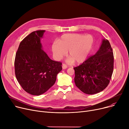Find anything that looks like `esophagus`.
Segmentation results:
<instances>
[{"label": "esophagus", "mask_w": 129, "mask_h": 129, "mask_svg": "<svg viewBox=\"0 0 129 129\" xmlns=\"http://www.w3.org/2000/svg\"><path fill=\"white\" fill-rule=\"evenodd\" d=\"M62 68H63V69H64V70L66 69L67 68V66L66 64H62Z\"/></svg>", "instance_id": "34e87169"}]
</instances>
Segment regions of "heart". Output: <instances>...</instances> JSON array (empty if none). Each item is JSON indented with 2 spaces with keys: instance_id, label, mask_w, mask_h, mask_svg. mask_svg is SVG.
<instances>
[{
  "instance_id": "heart-1",
  "label": "heart",
  "mask_w": 129,
  "mask_h": 129,
  "mask_svg": "<svg viewBox=\"0 0 129 129\" xmlns=\"http://www.w3.org/2000/svg\"><path fill=\"white\" fill-rule=\"evenodd\" d=\"M93 39L90 35L82 34H65L58 41L54 43L52 49L55 57L59 59L65 56L69 51L70 57L67 62L76 63H83L86 59L91 49Z\"/></svg>"
}]
</instances>
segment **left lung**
I'll return each mask as SVG.
<instances>
[{"label": "left lung", "mask_w": 129, "mask_h": 129, "mask_svg": "<svg viewBox=\"0 0 129 129\" xmlns=\"http://www.w3.org/2000/svg\"><path fill=\"white\" fill-rule=\"evenodd\" d=\"M113 63L111 45L109 41L103 39L100 47L94 55L89 56L82 64L74 68L76 86L88 94L103 91L110 83Z\"/></svg>", "instance_id": "left-lung-1"}]
</instances>
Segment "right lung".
<instances>
[{
  "instance_id": "right-lung-1",
  "label": "right lung",
  "mask_w": 129,
  "mask_h": 129,
  "mask_svg": "<svg viewBox=\"0 0 129 129\" xmlns=\"http://www.w3.org/2000/svg\"><path fill=\"white\" fill-rule=\"evenodd\" d=\"M45 30L33 31L20 42L15 60V75L23 89L39 96L55 84L62 63L53 60L42 50Z\"/></svg>"
}]
</instances>
